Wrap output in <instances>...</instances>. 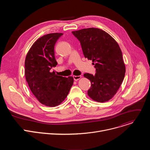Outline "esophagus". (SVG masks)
Listing matches in <instances>:
<instances>
[{
    "mask_svg": "<svg viewBox=\"0 0 150 150\" xmlns=\"http://www.w3.org/2000/svg\"><path fill=\"white\" fill-rule=\"evenodd\" d=\"M81 78V75H79V76H73V78H74V81H78V80L79 79Z\"/></svg>",
    "mask_w": 150,
    "mask_h": 150,
    "instance_id": "34e87169",
    "label": "esophagus"
}]
</instances>
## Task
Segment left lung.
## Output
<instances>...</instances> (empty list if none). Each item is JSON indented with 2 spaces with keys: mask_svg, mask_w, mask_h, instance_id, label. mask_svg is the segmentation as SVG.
I'll use <instances>...</instances> for the list:
<instances>
[{
  "mask_svg": "<svg viewBox=\"0 0 150 150\" xmlns=\"http://www.w3.org/2000/svg\"><path fill=\"white\" fill-rule=\"evenodd\" d=\"M79 41L85 58L93 61L96 74H83L91 82L88 95L94 101L111 99L121 85L125 74L122 53L115 40L99 28H88L72 31Z\"/></svg>",
  "mask_w": 150,
  "mask_h": 150,
  "instance_id": "1",
  "label": "left lung"
}]
</instances>
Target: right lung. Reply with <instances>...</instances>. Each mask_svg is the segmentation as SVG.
<instances>
[{"label":"right lung","instance_id":"1","mask_svg":"<svg viewBox=\"0 0 150 150\" xmlns=\"http://www.w3.org/2000/svg\"><path fill=\"white\" fill-rule=\"evenodd\" d=\"M62 33H51L39 38L28 51L25 61V75L28 86L42 104L54 107L68 96L73 85L72 76H57L51 69L57 65L54 46Z\"/></svg>","mask_w":150,"mask_h":150}]
</instances>
